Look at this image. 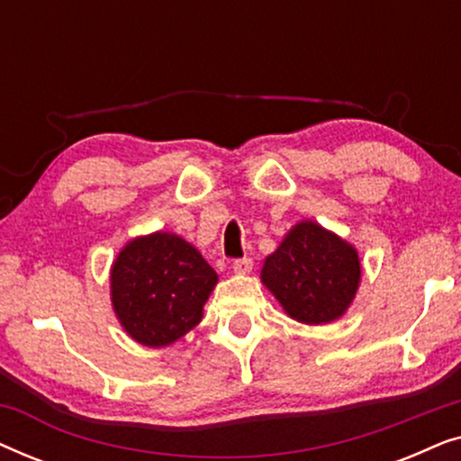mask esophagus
<instances>
[{
  "label": "esophagus",
  "mask_w": 461,
  "mask_h": 461,
  "mask_svg": "<svg viewBox=\"0 0 461 461\" xmlns=\"http://www.w3.org/2000/svg\"><path fill=\"white\" fill-rule=\"evenodd\" d=\"M251 267H254V260H251V258H248V256L239 258V260L232 262V270H235L237 275H248Z\"/></svg>",
  "instance_id": "esophagus-1"
}]
</instances>
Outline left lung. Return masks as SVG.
<instances>
[{
    "label": "left lung",
    "mask_w": 461,
    "mask_h": 461,
    "mask_svg": "<svg viewBox=\"0 0 461 461\" xmlns=\"http://www.w3.org/2000/svg\"><path fill=\"white\" fill-rule=\"evenodd\" d=\"M357 249L317 222H300L264 262L262 281L285 312L308 325L331 323L355 298Z\"/></svg>",
    "instance_id": "obj_1"
}]
</instances>
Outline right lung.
Listing matches in <instances>:
<instances>
[{"label": "right lung", "instance_id": "add662e5", "mask_svg": "<svg viewBox=\"0 0 461 461\" xmlns=\"http://www.w3.org/2000/svg\"><path fill=\"white\" fill-rule=\"evenodd\" d=\"M218 275L178 235L130 241L111 270V300L123 330L144 346H167L203 317Z\"/></svg>", "mask_w": 461, "mask_h": 461}]
</instances>
